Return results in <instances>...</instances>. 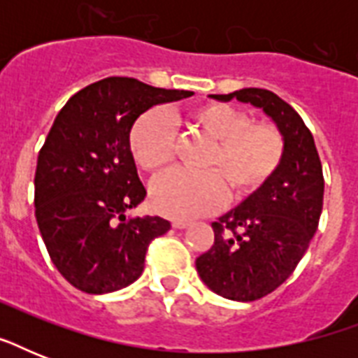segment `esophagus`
<instances>
[{
  "mask_svg": "<svg viewBox=\"0 0 358 358\" xmlns=\"http://www.w3.org/2000/svg\"><path fill=\"white\" fill-rule=\"evenodd\" d=\"M173 227H174V229H178V230L187 229V227H189V221H182V219H176V221H173Z\"/></svg>",
  "mask_w": 358,
  "mask_h": 358,
  "instance_id": "obj_1",
  "label": "esophagus"
}]
</instances>
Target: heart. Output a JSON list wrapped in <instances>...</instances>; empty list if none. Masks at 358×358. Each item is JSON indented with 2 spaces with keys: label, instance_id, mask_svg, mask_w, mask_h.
<instances>
[{
  "label": "heart",
  "instance_id": "1",
  "mask_svg": "<svg viewBox=\"0 0 358 358\" xmlns=\"http://www.w3.org/2000/svg\"><path fill=\"white\" fill-rule=\"evenodd\" d=\"M185 119L212 145L202 162L204 173L171 171L152 184V206L167 217L217 212L227 201V189L234 196L255 193L282 163L280 131L267 122H250L243 111L229 103H202L189 109ZM173 126L163 111L152 109L134 124L129 150L139 167L159 173L173 159Z\"/></svg>",
  "mask_w": 358,
  "mask_h": 358
}]
</instances>
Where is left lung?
<instances>
[{"label":"left lung","mask_w":358,"mask_h":358,"mask_svg":"<svg viewBox=\"0 0 358 358\" xmlns=\"http://www.w3.org/2000/svg\"><path fill=\"white\" fill-rule=\"evenodd\" d=\"M210 98H236L262 109L284 139L275 176L212 223V249L195 262L199 277L212 292L232 301H256L294 273L316 234L325 187L322 162L310 129L275 92L249 87Z\"/></svg>","instance_id":"8db88e82"}]
</instances>
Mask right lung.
<instances>
[{
    "label": "right lung",
    "mask_w": 358,
    "mask_h": 358,
    "mask_svg": "<svg viewBox=\"0 0 358 358\" xmlns=\"http://www.w3.org/2000/svg\"><path fill=\"white\" fill-rule=\"evenodd\" d=\"M191 94L106 78L76 92L53 120L36 159L35 217L52 262L81 292L135 282L150 241L171 229L162 217H126L146 196L129 131L150 108Z\"/></svg>",
    "instance_id": "right-lung-1"
}]
</instances>
